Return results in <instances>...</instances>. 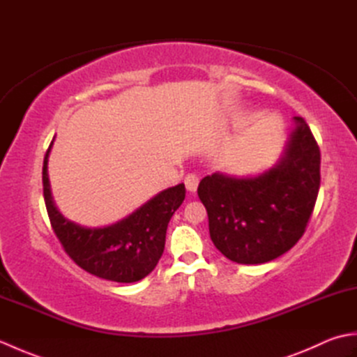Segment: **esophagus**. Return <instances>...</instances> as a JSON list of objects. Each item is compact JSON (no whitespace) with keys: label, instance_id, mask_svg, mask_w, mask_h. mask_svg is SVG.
I'll use <instances>...</instances> for the list:
<instances>
[{"label":"esophagus","instance_id":"obj_1","mask_svg":"<svg viewBox=\"0 0 357 357\" xmlns=\"http://www.w3.org/2000/svg\"><path fill=\"white\" fill-rule=\"evenodd\" d=\"M185 188L190 193H195L196 192V188H198V184H199V178L196 176V174H193V173H190V174H187L185 176Z\"/></svg>","mask_w":357,"mask_h":357}]
</instances>
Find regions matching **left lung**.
<instances>
[{"label": "left lung", "instance_id": "1", "mask_svg": "<svg viewBox=\"0 0 357 357\" xmlns=\"http://www.w3.org/2000/svg\"><path fill=\"white\" fill-rule=\"evenodd\" d=\"M278 165L255 178L213 173L198 196L215 247L238 264H264L288 252L305 233L321 185V150L304 118Z\"/></svg>", "mask_w": 357, "mask_h": 357}]
</instances>
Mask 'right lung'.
Masks as SVG:
<instances>
[{
    "label": "right lung",
    "instance_id": "obj_1",
    "mask_svg": "<svg viewBox=\"0 0 357 357\" xmlns=\"http://www.w3.org/2000/svg\"><path fill=\"white\" fill-rule=\"evenodd\" d=\"M50 147L43 165L44 201L64 252L78 267L101 279L130 284L146 278L161 259L167 225L185 198L184 184L156 195L123 221L102 229H86L66 219L53 204L47 176Z\"/></svg>",
    "mask_w": 357,
    "mask_h": 357
}]
</instances>
